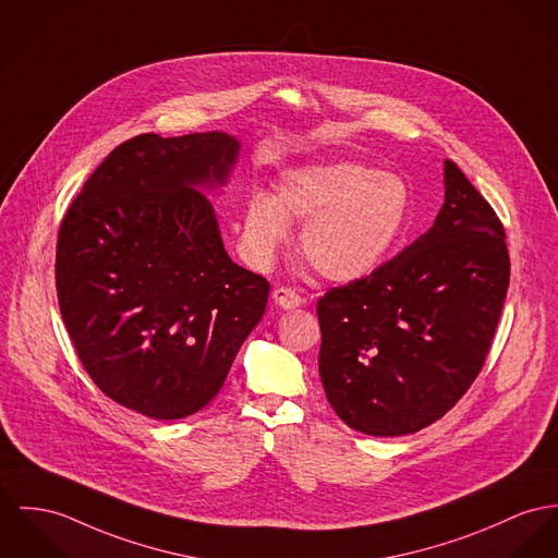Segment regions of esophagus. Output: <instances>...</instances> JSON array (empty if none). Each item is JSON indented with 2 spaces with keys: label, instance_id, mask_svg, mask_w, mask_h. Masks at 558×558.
Returning <instances> with one entry per match:
<instances>
[{
  "label": "esophagus",
  "instance_id": "obj_1",
  "mask_svg": "<svg viewBox=\"0 0 558 558\" xmlns=\"http://www.w3.org/2000/svg\"><path fill=\"white\" fill-rule=\"evenodd\" d=\"M271 298L276 301V305H280L282 310H293V307H300L303 300L300 295L293 291V289H287V287H278Z\"/></svg>",
  "mask_w": 558,
  "mask_h": 558
}]
</instances>
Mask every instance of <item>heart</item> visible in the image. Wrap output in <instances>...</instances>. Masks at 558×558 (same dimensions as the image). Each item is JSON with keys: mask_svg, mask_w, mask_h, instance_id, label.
Masks as SVG:
<instances>
[{"mask_svg": "<svg viewBox=\"0 0 558 558\" xmlns=\"http://www.w3.org/2000/svg\"><path fill=\"white\" fill-rule=\"evenodd\" d=\"M408 215L410 189L395 173L352 161L303 166L280 178L274 197H251L244 246L267 265L289 242V220H300L305 260L327 280L354 282L388 257Z\"/></svg>", "mask_w": 558, "mask_h": 558, "instance_id": "1", "label": "heart"}]
</instances>
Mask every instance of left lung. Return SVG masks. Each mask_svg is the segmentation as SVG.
Returning a JSON list of instances; mask_svg holds the SVG:
<instances>
[{"label":"left lung","instance_id":"8db88e82","mask_svg":"<svg viewBox=\"0 0 558 558\" xmlns=\"http://www.w3.org/2000/svg\"><path fill=\"white\" fill-rule=\"evenodd\" d=\"M444 189L427 233L318 300L320 383L336 414L365 435H408L441 418L480 374L501 316L504 225L448 159Z\"/></svg>","mask_w":558,"mask_h":558}]
</instances>
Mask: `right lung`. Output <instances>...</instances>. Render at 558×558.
Masks as SVG:
<instances>
[{
  "label": "right lung",
  "instance_id": "1",
  "mask_svg": "<svg viewBox=\"0 0 558 558\" xmlns=\"http://www.w3.org/2000/svg\"><path fill=\"white\" fill-rule=\"evenodd\" d=\"M222 131L135 135L90 173L57 240V298L86 374L155 421L206 408L265 312L269 282L222 244L202 189L225 186Z\"/></svg>",
  "mask_w": 558,
  "mask_h": 558
}]
</instances>
